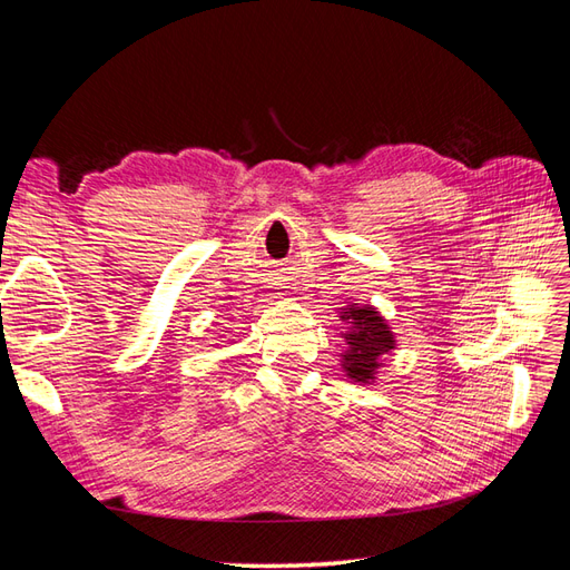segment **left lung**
Segmentation results:
<instances>
[{
	"mask_svg": "<svg viewBox=\"0 0 570 570\" xmlns=\"http://www.w3.org/2000/svg\"><path fill=\"white\" fill-rule=\"evenodd\" d=\"M340 318L350 323V331L344 333L347 352L342 354V368L354 383H373L381 356L394 350L392 331L373 306L350 304L342 308Z\"/></svg>",
	"mask_w": 570,
	"mask_h": 570,
	"instance_id": "1",
	"label": "left lung"
}]
</instances>
